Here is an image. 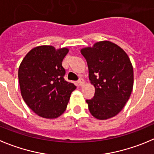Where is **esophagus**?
Here are the masks:
<instances>
[{
    "label": "esophagus",
    "mask_w": 154,
    "mask_h": 154,
    "mask_svg": "<svg viewBox=\"0 0 154 154\" xmlns=\"http://www.w3.org/2000/svg\"><path fill=\"white\" fill-rule=\"evenodd\" d=\"M78 83H79V85L80 86H83V85H84V84H85L84 79H83L82 78H80L78 80Z\"/></svg>",
    "instance_id": "34e87169"
}]
</instances>
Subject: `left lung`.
I'll use <instances>...</instances> for the list:
<instances>
[{
	"label": "left lung",
	"mask_w": 154,
	"mask_h": 154,
	"mask_svg": "<svg viewBox=\"0 0 154 154\" xmlns=\"http://www.w3.org/2000/svg\"><path fill=\"white\" fill-rule=\"evenodd\" d=\"M81 53L86 61L94 97L86 100L91 115L107 119L119 113L129 99L133 88L131 63L122 48L108 41L97 42Z\"/></svg>",
	"instance_id": "obj_1"
}]
</instances>
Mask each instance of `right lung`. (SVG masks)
<instances>
[{
  "label": "right lung",
  "mask_w": 154,
  "mask_h": 154,
  "mask_svg": "<svg viewBox=\"0 0 154 154\" xmlns=\"http://www.w3.org/2000/svg\"><path fill=\"white\" fill-rule=\"evenodd\" d=\"M68 52L66 48L36 47L26 54L19 67L22 97L39 116L55 119L62 115L76 88L73 83L64 79L66 70L62 62Z\"/></svg>",
  "instance_id": "1"
}]
</instances>
